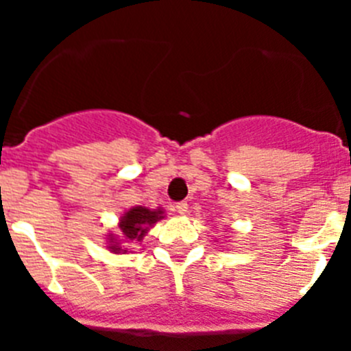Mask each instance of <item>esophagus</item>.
<instances>
[{
    "label": "esophagus",
    "mask_w": 351,
    "mask_h": 351,
    "mask_svg": "<svg viewBox=\"0 0 351 351\" xmlns=\"http://www.w3.org/2000/svg\"><path fill=\"white\" fill-rule=\"evenodd\" d=\"M176 210H178L179 214H184L186 210H188V202H178L176 204Z\"/></svg>",
    "instance_id": "1"
}]
</instances>
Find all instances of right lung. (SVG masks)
<instances>
[{
  "instance_id": "obj_1",
  "label": "right lung",
  "mask_w": 351,
  "mask_h": 351,
  "mask_svg": "<svg viewBox=\"0 0 351 351\" xmlns=\"http://www.w3.org/2000/svg\"><path fill=\"white\" fill-rule=\"evenodd\" d=\"M161 218H163V216H161V210H149L145 209V207H133V209H130L128 213L123 216L119 225L121 237H123L126 246L142 241V237L147 234V226L154 225V223ZM110 243L112 244L108 247H110L114 253L126 251L123 250V247H119V244L114 243V239H110Z\"/></svg>"
}]
</instances>
